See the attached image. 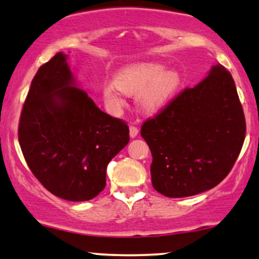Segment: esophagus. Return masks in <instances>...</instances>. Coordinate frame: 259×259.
I'll return each mask as SVG.
<instances>
[{
	"instance_id": "esophagus-1",
	"label": "esophagus",
	"mask_w": 259,
	"mask_h": 259,
	"mask_svg": "<svg viewBox=\"0 0 259 259\" xmlns=\"http://www.w3.org/2000/svg\"><path fill=\"white\" fill-rule=\"evenodd\" d=\"M138 133H139V130H138V127L134 126V125H131L130 126V136H131V138H136L138 136Z\"/></svg>"
}]
</instances>
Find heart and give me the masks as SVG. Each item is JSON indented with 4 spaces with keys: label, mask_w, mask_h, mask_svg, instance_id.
Wrapping results in <instances>:
<instances>
[{
    "label": "heart",
    "mask_w": 259,
    "mask_h": 259,
    "mask_svg": "<svg viewBox=\"0 0 259 259\" xmlns=\"http://www.w3.org/2000/svg\"><path fill=\"white\" fill-rule=\"evenodd\" d=\"M182 82L177 70H164L157 63H140L123 68L115 80L104 86L105 100L112 106H122V93L138 95V104L145 112L161 108L173 97Z\"/></svg>",
    "instance_id": "obj_1"
}]
</instances>
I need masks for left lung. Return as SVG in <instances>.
I'll use <instances>...</instances> for the list:
<instances>
[{
    "label": "left lung",
    "mask_w": 259,
    "mask_h": 259,
    "mask_svg": "<svg viewBox=\"0 0 259 259\" xmlns=\"http://www.w3.org/2000/svg\"><path fill=\"white\" fill-rule=\"evenodd\" d=\"M246 123L232 75L213 66L141 126L152 153V185L169 198L190 197L217 186L245 139Z\"/></svg>",
    "instance_id": "left-lung-1"
}]
</instances>
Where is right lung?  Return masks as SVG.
<instances>
[{
  "label": "right lung",
  "instance_id": "right-lung-1",
  "mask_svg": "<svg viewBox=\"0 0 259 259\" xmlns=\"http://www.w3.org/2000/svg\"><path fill=\"white\" fill-rule=\"evenodd\" d=\"M74 84L63 53L38 68L21 112L19 141L31 173L49 192L84 201L105 189L108 162L128 144L130 128Z\"/></svg>",
  "mask_w": 259,
  "mask_h": 259
}]
</instances>
